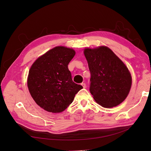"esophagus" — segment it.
<instances>
[{
	"label": "esophagus",
	"mask_w": 151,
	"mask_h": 151,
	"mask_svg": "<svg viewBox=\"0 0 151 151\" xmlns=\"http://www.w3.org/2000/svg\"><path fill=\"white\" fill-rule=\"evenodd\" d=\"M81 85H82V86L84 88H86V84L85 83H81Z\"/></svg>",
	"instance_id": "34e87169"
}]
</instances>
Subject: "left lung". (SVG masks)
Returning a JSON list of instances; mask_svg holds the SVG:
<instances>
[{"label":"left lung","instance_id":"left-lung-1","mask_svg":"<svg viewBox=\"0 0 151 151\" xmlns=\"http://www.w3.org/2000/svg\"><path fill=\"white\" fill-rule=\"evenodd\" d=\"M91 73L89 90L104 108L116 106L127 97L132 86L129 69L108 47L84 51Z\"/></svg>","mask_w":151,"mask_h":151}]
</instances>
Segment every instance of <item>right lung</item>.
<instances>
[{"mask_svg":"<svg viewBox=\"0 0 151 151\" xmlns=\"http://www.w3.org/2000/svg\"><path fill=\"white\" fill-rule=\"evenodd\" d=\"M75 55L73 49L55 47L38 58L29 70L30 93L36 104L47 111H64L83 89L82 86L73 81L68 68Z\"/></svg>","mask_w":151,"mask_h":151,"instance_id":"right-lung-1","label":"right lung"}]
</instances>
